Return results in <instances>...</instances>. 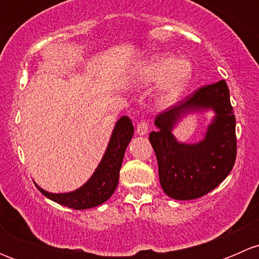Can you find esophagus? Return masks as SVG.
Wrapping results in <instances>:
<instances>
[{
  "mask_svg": "<svg viewBox=\"0 0 259 259\" xmlns=\"http://www.w3.org/2000/svg\"><path fill=\"white\" fill-rule=\"evenodd\" d=\"M137 133L139 135H145L148 133V122L144 120H140L137 125Z\"/></svg>",
  "mask_w": 259,
  "mask_h": 259,
  "instance_id": "1",
  "label": "esophagus"
}]
</instances>
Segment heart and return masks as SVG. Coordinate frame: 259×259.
Here are the masks:
<instances>
[{"instance_id":"obj_1","label":"heart","mask_w":259,"mask_h":259,"mask_svg":"<svg viewBox=\"0 0 259 259\" xmlns=\"http://www.w3.org/2000/svg\"><path fill=\"white\" fill-rule=\"evenodd\" d=\"M192 76V67L184 60L169 54H158L140 62L134 69L133 79L139 86L160 82L156 100L161 106H169L182 96Z\"/></svg>"}]
</instances>
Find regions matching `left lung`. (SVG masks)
<instances>
[{
    "label": "left lung",
    "mask_w": 259,
    "mask_h": 259,
    "mask_svg": "<svg viewBox=\"0 0 259 259\" xmlns=\"http://www.w3.org/2000/svg\"><path fill=\"white\" fill-rule=\"evenodd\" d=\"M211 108L216 113L205 139L179 143L171 130L184 114ZM149 140L158 160L159 179L173 199H197L218 187L231 173L237 156L236 116L226 80L202 86L156 115Z\"/></svg>",
    "instance_id": "left-lung-1"
}]
</instances>
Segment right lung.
Returning <instances> with one entry per match:
<instances>
[{
    "mask_svg": "<svg viewBox=\"0 0 259 259\" xmlns=\"http://www.w3.org/2000/svg\"><path fill=\"white\" fill-rule=\"evenodd\" d=\"M133 134H134V126L132 120L127 116L120 117L115 125L103 160L94 171L93 177L79 189L70 193L56 194V193L46 192L38 185L36 187L49 199L72 209H89L103 204L116 189L122 159Z\"/></svg>",
    "mask_w": 259,
    "mask_h": 259,
    "instance_id": "obj_1",
    "label": "right lung"
}]
</instances>
